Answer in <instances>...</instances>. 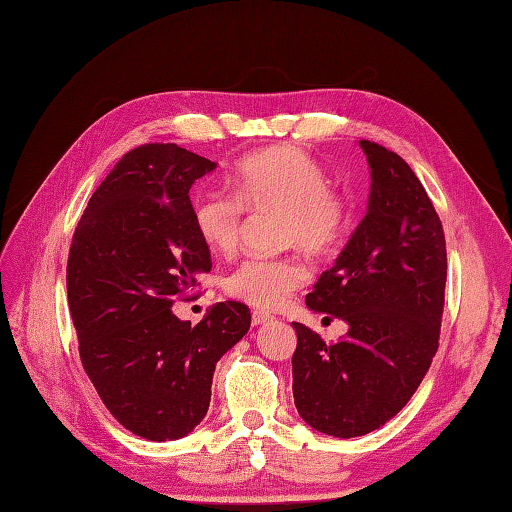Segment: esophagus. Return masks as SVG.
I'll use <instances>...</instances> for the list:
<instances>
[{
	"label": "esophagus",
	"instance_id": "obj_1",
	"mask_svg": "<svg viewBox=\"0 0 512 512\" xmlns=\"http://www.w3.org/2000/svg\"><path fill=\"white\" fill-rule=\"evenodd\" d=\"M252 321H254V326H263V323L273 321V315L265 313V310H254V313H252Z\"/></svg>",
	"mask_w": 512,
	"mask_h": 512
}]
</instances>
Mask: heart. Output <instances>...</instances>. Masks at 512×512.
<instances>
[{
    "instance_id": "b5f03b06",
    "label": "heart",
    "mask_w": 512,
    "mask_h": 512,
    "mask_svg": "<svg viewBox=\"0 0 512 512\" xmlns=\"http://www.w3.org/2000/svg\"><path fill=\"white\" fill-rule=\"evenodd\" d=\"M230 191L199 189L191 199L193 226L213 252L228 254L239 243L243 210L278 213L284 245L306 254L332 252L347 228V204L330 186L326 169L297 147H273L243 158L230 173ZM308 278L295 258L247 256L223 278L234 299L258 308L282 304Z\"/></svg>"
}]
</instances>
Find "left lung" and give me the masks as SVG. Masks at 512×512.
<instances>
[{
  "label": "left lung",
  "instance_id": "left-lung-1",
  "mask_svg": "<svg viewBox=\"0 0 512 512\" xmlns=\"http://www.w3.org/2000/svg\"><path fill=\"white\" fill-rule=\"evenodd\" d=\"M360 147L371 169L367 215L306 295L310 310L350 330L326 343L293 323L295 408L339 439L378 430L413 397L439 350L447 278L441 219L415 171L378 143Z\"/></svg>",
  "mask_w": 512,
  "mask_h": 512
}]
</instances>
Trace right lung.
<instances>
[{
    "instance_id": "right-lung-1",
    "label": "right lung",
    "mask_w": 512,
    "mask_h": 512,
    "mask_svg": "<svg viewBox=\"0 0 512 512\" xmlns=\"http://www.w3.org/2000/svg\"><path fill=\"white\" fill-rule=\"evenodd\" d=\"M215 167L176 143L136 147L73 232L67 297L82 367L110 415L147 441L182 439L206 417L217 360L252 323L241 302L215 304L197 326L171 310L213 267L189 191Z\"/></svg>"
}]
</instances>
